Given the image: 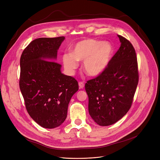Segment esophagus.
I'll list each match as a JSON object with an SVG mask.
<instances>
[{"label":"esophagus","mask_w":160,"mask_h":160,"mask_svg":"<svg viewBox=\"0 0 160 160\" xmlns=\"http://www.w3.org/2000/svg\"><path fill=\"white\" fill-rule=\"evenodd\" d=\"M78 85H79L80 89H83L84 86H85V84H84V83H83V82H80L78 83Z\"/></svg>","instance_id":"1"}]
</instances>
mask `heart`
<instances>
[{"label": "heart", "instance_id": "obj_1", "mask_svg": "<svg viewBox=\"0 0 160 160\" xmlns=\"http://www.w3.org/2000/svg\"><path fill=\"white\" fill-rule=\"evenodd\" d=\"M71 51L62 57L64 67L69 73L72 74L77 68V61H83V71L91 77H97L106 69L113 48L108 42L86 39L77 42Z\"/></svg>", "mask_w": 160, "mask_h": 160}]
</instances>
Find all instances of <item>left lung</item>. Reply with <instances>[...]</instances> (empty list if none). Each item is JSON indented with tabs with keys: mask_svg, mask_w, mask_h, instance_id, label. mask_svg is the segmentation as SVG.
<instances>
[{
	"mask_svg": "<svg viewBox=\"0 0 160 160\" xmlns=\"http://www.w3.org/2000/svg\"><path fill=\"white\" fill-rule=\"evenodd\" d=\"M119 50L102 73L85 85L89 97V112L99 126L112 125L120 120L132 107L138 83L135 50L122 36Z\"/></svg>",
	"mask_w": 160,
	"mask_h": 160,
	"instance_id": "obj_1",
	"label": "left lung"
}]
</instances>
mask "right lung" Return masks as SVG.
<instances>
[{
  "mask_svg": "<svg viewBox=\"0 0 160 160\" xmlns=\"http://www.w3.org/2000/svg\"><path fill=\"white\" fill-rule=\"evenodd\" d=\"M64 39H36L20 57L19 85L25 108L32 119L45 128L62 124L70 99L78 90L77 80L61 73V65L52 61Z\"/></svg>",
  "mask_w": 160,
  "mask_h": 160,
  "instance_id": "right-lung-1",
  "label": "right lung"
}]
</instances>
